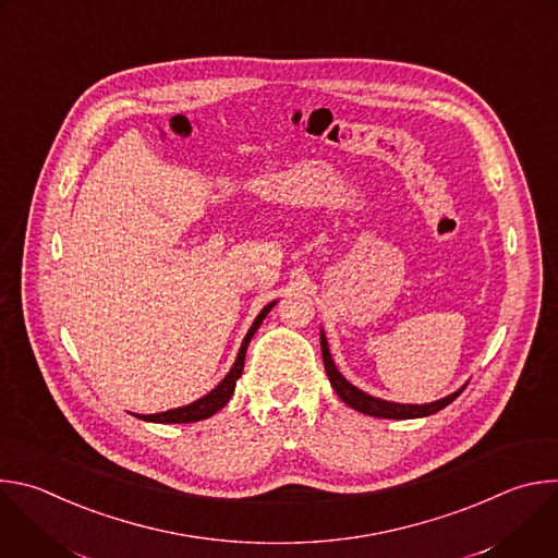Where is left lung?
Listing matches in <instances>:
<instances>
[{
  "mask_svg": "<svg viewBox=\"0 0 558 558\" xmlns=\"http://www.w3.org/2000/svg\"><path fill=\"white\" fill-rule=\"evenodd\" d=\"M320 344H323V360H325V371L329 375V381L333 386V390L338 392L340 400L355 409L357 413H364V415H371V417H384V420H415V417H428L441 409H446L450 402H454L457 397L461 395V390L465 386H461L459 390H454L452 395L444 397V400H437V402H430V404H395V402H386V400H379V397H373L364 390H360L357 386H353L351 381H347L342 377V373L338 371V366L333 364V357L329 353V344H327V338H325V331H320Z\"/></svg>",
  "mask_w": 558,
  "mask_h": 558,
  "instance_id": "left-lung-1",
  "label": "left lung"
}]
</instances>
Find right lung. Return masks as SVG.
Masks as SVG:
<instances>
[{"label":"right lung","instance_id":"1","mask_svg":"<svg viewBox=\"0 0 558 558\" xmlns=\"http://www.w3.org/2000/svg\"><path fill=\"white\" fill-rule=\"evenodd\" d=\"M274 304H276V302H269V304L258 313V317L254 320L252 329L247 331V336H245V340H243V344H241V351H238V355H235L233 366L229 368V373L222 377V381H220L214 390H209L205 397H201V400H196V402H192V404H187V407H181V409H174V411H166V413H154V415H134V417L143 420V422H156V424H190V422L207 420V417H211L214 413H218V411L229 402V397L233 395L235 381H238V377L243 375V368H245V353H247V347H250L254 333L258 331V327L263 325L267 313L274 308Z\"/></svg>","mask_w":558,"mask_h":558}]
</instances>
